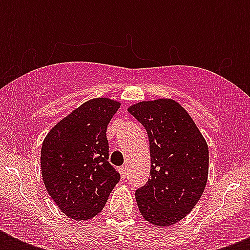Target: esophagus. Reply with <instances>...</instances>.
<instances>
[{
	"mask_svg": "<svg viewBox=\"0 0 250 250\" xmlns=\"http://www.w3.org/2000/svg\"><path fill=\"white\" fill-rule=\"evenodd\" d=\"M118 170H119V174H121L122 178L125 179V175H127V172H125V166H122V167H119Z\"/></svg>",
	"mask_w": 250,
	"mask_h": 250,
	"instance_id": "obj_1",
	"label": "esophagus"
}]
</instances>
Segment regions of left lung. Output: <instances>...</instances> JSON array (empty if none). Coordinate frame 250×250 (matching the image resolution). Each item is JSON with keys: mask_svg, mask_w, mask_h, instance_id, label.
<instances>
[{"mask_svg": "<svg viewBox=\"0 0 250 250\" xmlns=\"http://www.w3.org/2000/svg\"><path fill=\"white\" fill-rule=\"evenodd\" d=\"M149 137L152 178L136 190L141 215L170 227L192 211L209 175V148L188 111L172 98L140 101L127 109Z\"/></svg>", "mask_w": 250, "mask_h": 250, "instance_id": "8db88e82", "label": "left lung"}]
</instances>
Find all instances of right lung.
Instances as JSON below:
<instances>
[{
	"label": "right lung",
	"mask_w": 250,
	"mask_h": 250,
	"mask_svg": "<svg viewBox=\"0 0 250 250\" xmlns=\"http://www.w3.org/2000/svg\"><path fill=\"white\" fill-rule=\"evenodd\" d=\"M121 102L88 100L61 119L41 146V175L57 206L74 221L96 217L121 175L107 162V125Z\"/></svg>",
	"instance_id": "obj_1"
}]
</instances>
